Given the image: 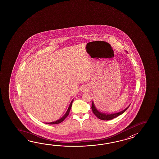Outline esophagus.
Instances as JSON below:
<instances>
[{
    "instance_id": "esophagus-1",
    "label": "esophagus",
    "mask_w": 159,
    "mask_h": 159,
    "mask_svg": "<svg viewBox=\"0 0 159 159\" xmlns=\"http://www.w3.org/2000/svg\"><path fill=\"white\" fill-rule=\"evenodd\" d=\"M88 88L87 86H83L82 88H81V91L82 92H84V91H88Z\"/></svg>"
}]
</instances>
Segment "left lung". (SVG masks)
Segmentation results:
<instances>
[{
	"mask_svg": "<svg viewBox=\"0 0 159 159\" xmlns=\"http://www.w3.org/2000/svg\"><path fill=\"white\" fill-rule=\"evenodd\" d=\"M129 105L127 108H125V110H123V111L116 112V113H114V114H105V113H103V112L98 111L95 106L94 102L93 101L91 109H92V111L93 112V113L94 114V115L98 118L101 119V120H111L112 119L115 118L116 117H117L119 115L122 114L123 113H124L127 110V108H129Z\"/></svg>",
	"mask_w": 159,
	"mask_h": 159,
	"instance_id": "obj_1",
	"label": "left lung"
}]
</instances>
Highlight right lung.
I'll use <instances>...</instances> for the list:
<instances>
[{
	"instance_id": "obj_1",
	"label": "right lung",
	"mask_w": 159,
	"mask_h": 159,
	"mask_svg": "<svg viewBox=\"0 0 159 159\" xmlns=\"http://www.w3.org/2000/svg\"><path fill=\"white\" fill-rule=\"evenodd\" d=\"M73 101H74V99H73V100L71 101V102H70V105H69V107H68L67 111L66 112L65 114V115H64L62 118H61L60 119H59L57 120L54 121V122H49V123H46V124H49V125H56V124H58V123H60L61 122H63V121L68 116V115H69V112L70 111L71 106H72V103H73Z\"/></svg>"
}]
</instances>
